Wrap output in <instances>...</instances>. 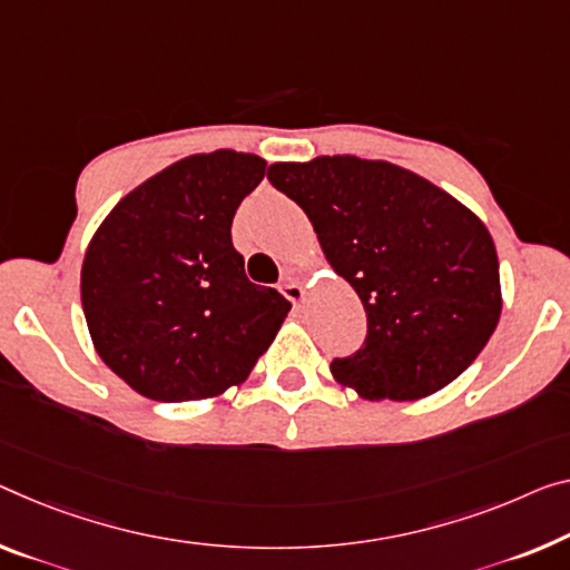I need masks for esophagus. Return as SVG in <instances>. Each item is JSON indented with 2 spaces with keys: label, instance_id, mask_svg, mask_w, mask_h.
Returning <instances> with one entry per match:
<instances>
[{
  "label": "esophagus",
  "instance_id": "34e87169",
  "mask_svg": "<svg viewBox=\"0 0 570 570\" xmlns=\"http://www.w3.org/2000/svg\"><path fill=\"white\" fill-rule=\"evenodd\" d=\"M279 291H283V295L295 305V308H301L303 301H305V291H303L301 283H295V279L285 277L283 285H279Z\"/></svg>",
  "mask_w": 570,
  "mask_h": 570
}]
</instances>
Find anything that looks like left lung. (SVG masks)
Listing matches in <instances>:
<instances>
[{
  "mask_svg": "<svg viewBox=\"0 0 570 570\" xmlns=\"http://www.w3.org/2000/svg\"><path fill=\"white\" fill-rule=\"evenodd\" d=\"M267 178L311 218L366 311L364 346L331 362L341 387L405 402L469 370L502 313L494 239L471 208L423 175L356 155L275 163Z\"/></svg>",
  "mask_w": 570,
  "mask_h": 570,
  "instance_id": "obj_1",
  "label": "left lung"
}]
</instances>
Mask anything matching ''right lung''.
<instances>
[{
    "instance_id": "right-lung-1",
    "label": "right lung",
    "mask_w": 570,
    "mask_h": 570,
    "mask_svg": "<svg viewBox=\"0 0 570 570\" xmlns=\"http://www.w3.org/2000/svg\"><path fill=\"white\" fill-rule=\"evenodd\" d=\"M267 163L188 155L119 200L91 236L81 305L96 354L139 395L188 402L239 387L291 313L249 283L232 244L236 208Z\"/></svg>"
}]
</instances>
